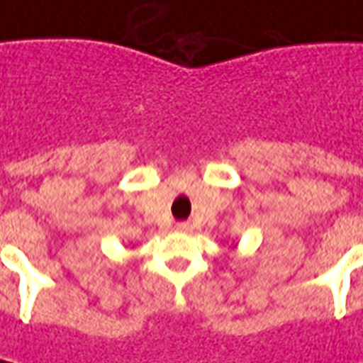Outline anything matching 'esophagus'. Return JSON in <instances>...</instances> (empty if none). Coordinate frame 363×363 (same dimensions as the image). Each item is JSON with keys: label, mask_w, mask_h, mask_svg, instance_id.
Here are the masks:
<instances>
[{"label": "esophagus", "mask_w": 363, "mask_h": 363, "mask_svg": "<svg viewBox=\"0 0 363 363\" xmlns=\"http://www.w3.org/2000/svg\"><path fill=\"white\" fill-rule=\"evenodd\" d=\"M177 231H182V233H189L191 231V223L189 221H179V223L176 225Z\"/></svg>", "instance_id": "obj_1"}]
</instances>
